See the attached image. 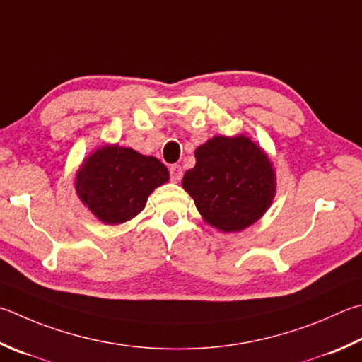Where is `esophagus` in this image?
Listing matches in <instances>:
<instances>
[{"label": "esophagus", "instance_id": "esophagus-1", "mask_svg": "<svg viewBox=\"0 0 362 362\" xmlns=\"http://www.w3.org/2000/svg\"><path fill=\"white\" fill-rule=\"evenodd\" d=\"M169 174H170V180L179 182L183 175V169L180 164H173V166L169 168Z\"/></svg>", "mask_w": 362, "mask_h": 362}]
</instances>
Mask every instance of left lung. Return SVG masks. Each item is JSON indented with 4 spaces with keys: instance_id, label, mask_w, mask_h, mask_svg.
<instances>
[{
    "instance_id": "8db88e82",
    "label": "left lung",
    "mask_w": 362,
    "mask_h": 362,
    "mask_svg": "<svg viewBox=\"0 0 362 362\" xmlns=\"http://www.w3.org/2000/svg\"><path fill=\"white\" fill-rule=\"evenodd\" d=\"M182 185L209 225L242 231L271 206L275 174L264 152L245 136L214 137L196 148Z\"/></svg>"
}]
</instances>
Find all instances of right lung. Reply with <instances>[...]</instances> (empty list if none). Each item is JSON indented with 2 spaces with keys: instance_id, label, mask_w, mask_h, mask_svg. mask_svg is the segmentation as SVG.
<instances>
[{
  "instance_id": "right-lung-1",
  "label": "right lung",
  "mask_w": 362,
  "mask_h": 362,
  "mask_svg": "<svg viewBox=\"0 0 362 362\" xmlns=\"http://www.w3.org/2000/svg\"><path fill=\"white\" fill-rule=\"evenodd\" d=\"M168 180V168L160 160L133 148L106 146L83 163L76 189L98 218L118 225L139 214L150 193Z\"/></svg>"
}]
</instances>
